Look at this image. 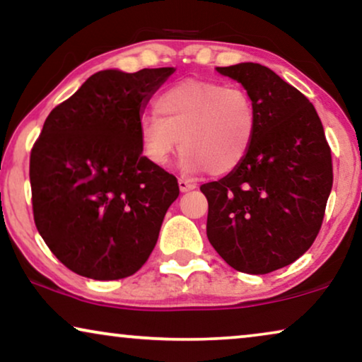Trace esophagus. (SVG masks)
<instances>
[{
  "mask_svg": "<svg viewBox=\"0 0 362 362\" xmlns=\"http://www.w3.org/2000/svg\"><path fill=\"white\" fill-rule=\"evenodd\" d=\"M177 185H180V189H181V192H187V191H192V189H196V185L194 182H191V181H187V180H181L177 181Z\"/></svg>",
  "mask_w": 362,
  "mask_h": 362,
  "instance_id": "34e87169",
  "label": "esophagus"
}]
</instances>
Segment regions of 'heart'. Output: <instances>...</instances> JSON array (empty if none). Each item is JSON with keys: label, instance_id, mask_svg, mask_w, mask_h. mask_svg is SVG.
<instances>
[{"label": "heart", "instance_id": "heart-1", "mask_svg": "<svg viewBox=\"0 0 362 362\" xmlns=\"http://www.w3.org/2000/svg\"><path fill=\"white\" fill-rule=\"evenodd\" d=\"M155 115H143L138 136L151 165L165 168L180 146L186 175H227L245 160L257 132L254 102L244 88L187 78L161 93Z\"/></svg>", "mask_w": 362, "mask_h": 362}]
</instances>
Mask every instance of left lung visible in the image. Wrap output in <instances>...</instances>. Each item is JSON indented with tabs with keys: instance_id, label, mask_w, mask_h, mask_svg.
Instances as JSON below:
<instances>
[{
	"instance_id": "left-lung-1",
	"label": "left lung",
	"mask_w": 362,
	"mask_h": 362,
	"mask_svg": "<svg viewBox=\"0 0 362 362\" xmlns=\"http://www.w3.org/2000/svg\"><path fill=\"white\" fill-rule=\"evenodd\" d=\"M254 102L257 132L234 171L206 182L207 239L232 269L262 275L293 264L325 217L333 165L323 125L300 90L269 67H216Z\"/></svg>"
}]
</instances>
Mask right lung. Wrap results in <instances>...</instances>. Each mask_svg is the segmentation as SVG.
<instances>
[{"label":"right lung","mask_w":362,"mask_h":362,"mask_svg":"<svg viewBox=\"0 0 362 362\" xmlns=\"http://www.w3.org/2000/svg\"><path fill=\"white\" fill-rule=\"evenodd\" d=\"M175 71H100L44 122L29 161L34 222L78 275L125 279L155 249L180 186L143 156L138 122Z\"/></svg>","instance_id":"right-lung-1"}]
</instances>
